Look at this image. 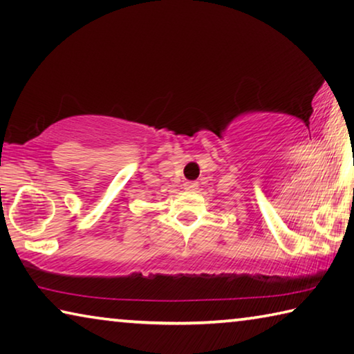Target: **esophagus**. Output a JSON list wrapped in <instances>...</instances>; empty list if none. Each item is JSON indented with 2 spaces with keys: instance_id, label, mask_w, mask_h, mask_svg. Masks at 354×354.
<instances>
[{
  "instance_id": "obj_1",
  "label": "esophagus",
  "mask_w": 354,
  "mask_h": 354,
  "mask_svg": "<svg viewBox=\"0 0 354 354\" xmlns=\"http://www.w3.org/2000/svg\"><path fill=\"white\" fill-rule=\"evenodd\" d=\"M184 189L189 190V192H194V190L198 189V183H196V181H187V183H184Z\"/></svg>"
}]
</instances>
